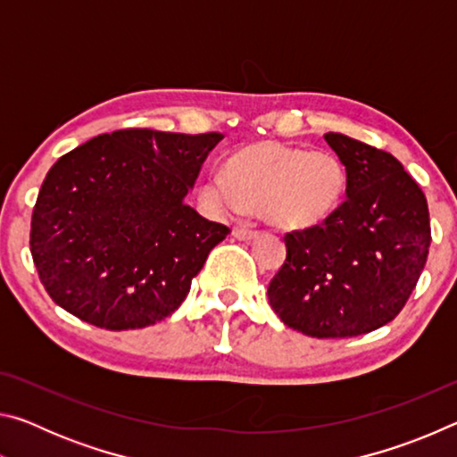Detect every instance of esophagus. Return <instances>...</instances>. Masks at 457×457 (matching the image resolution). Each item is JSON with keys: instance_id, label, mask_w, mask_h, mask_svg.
<instances>
[{"instance_id": "esophagus-1", "label": "esophagus", "mask_w": 457, "mask_h": 457, "mask_svg": "<svg viewBox=\"0 0 457 457\" xmlns=\"http://www.w3.org/2000/svg\"><path fill=\"white\" fill-rule=\"evenodd\" d=\"M234 237H236V239H242V242H252V239L260 237V234H258V231H253V229L236 228V229H234Z\"/></svg>"}]
</instances>
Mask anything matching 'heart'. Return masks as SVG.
<instances>
[{"mask_svg": "<svg viewBox=\"0 0 457 457\" xmlns=\"http://www.w3.org/2000/svg\"><path fill=\"white\" fill-rule=\"evenodd\" d=\"M346 185L349 175L337 154L258 141L207 175L201 197L218 215L252 210L280 231H306L335 215Z\"/></svg>", "mask_w": 457, "mask_h": 457, "instance_id": "1", "label": "heart"}]
</instances>
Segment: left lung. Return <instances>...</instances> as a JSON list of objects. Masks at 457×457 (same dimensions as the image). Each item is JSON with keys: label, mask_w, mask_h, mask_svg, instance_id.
I'll use <instances>...</instances> for the list:
<instances>
[{"label": "left lung", "mask_w": 457, "mask_h": 457, "mask_svg": "<svg viewBox=\"0 0 457 457\" xmlns=\"http://www.w3.org/2000/svg\"><path fill=\"white\" fill-rule=\"evenodd\" d=\"M324 141L349 175L346 199L322 226L286 236L268 298L303 335L359 337L395 319L420 280L431 244L428 199L391 153L340 133Z\"/></svg>", "instance_id": "8db88e82"}]
</instances>
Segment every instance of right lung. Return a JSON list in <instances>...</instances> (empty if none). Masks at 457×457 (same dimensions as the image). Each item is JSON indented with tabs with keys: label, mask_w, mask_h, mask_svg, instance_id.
<instances>
[{
	"label": "right lung",
	"mask_w": 457,
	"mask_h": 457,
	"mask_svg": "<svg viewBox=\"0 0 457 457\" xmlns=\"http://www.w3.org/2000/svg\"><path fill=\"white\" fill-rule=\"evenodd\" d=\"M221 133L114 130L46 175L29 247L54 303L108 330L171 316L229 229L185 204Z\"/></svg>",
	"instance_id": "1"
}]
</instances>
